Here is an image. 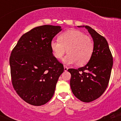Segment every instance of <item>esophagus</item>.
I'll return each instance as SVG.
<instances>
[{
	"label": "esophagus",
	"mask_w": 121,
	"mask_h": 121,
	"mask_svg": "<svg viewBox=\"0 0 121 121\" xmlns=\"http://www.w3.org/2000/svg\"><path fill=\"white\" fill-rule=\"evenodd\" d=\"M64 71H67V70H68V67H67V66H65V65H64Z\"/></svg>",
	"instance_id": "1"
}]
</instances>
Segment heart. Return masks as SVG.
<instances>
[{
  "instance_id": "b5f03b06",
  "label": "heart",
  "mask_w": 121,
  "mask_h": 121,
  "mask_svg": "<svg viewBox=\"0 0 121 121\" xmlns=\"http://www.w3.org/2000/svg\"><path fill=\"white\" fill-rule=\"evenodd\" d=\"M50 47L55 58H62L67 50L68 54L63 59L64 62L68 65L77 62L83 65L90 60L95 45L91 37L83 32L70 30L60 35L58 40H52Z\"/></svg>"
}]
</instances>
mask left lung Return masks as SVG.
<instances>
[{"label":"left lung","instance_id":"obj_1","mask_svg":"<svg viewBox=\"0 0 121 121\" xmlns=\"http://www.w3.org/2000/svg\"><path fill=\"white\" fill-rule=\"evenodd\" d=\"M84 26L93 39V53L86 65L68 71L71 75L70 86L74 95L82 102H90L99 98L108 85L113 56L105 38L90 26Z\"/></svg>","mask_w":121,"mask_h":121}]
</instances>
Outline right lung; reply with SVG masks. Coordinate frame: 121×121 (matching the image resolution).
<instances>
[{"instance_id":"1","label":"right lung","mask_w":121,"mask_h":121,"mask_svg":"<svg viewBox=\"0 0 121 121\" xmlns=\"http://www.w3.org/2000/svg\"><path fill=\"white\" fill-rule=\"evenodd\" d=\"M60 28L49 25L34 28L22 35L11 53L13 86L19 96L33 105H44L52 98L64 71L50 47Z\"/></svg>"}]
</instances>
